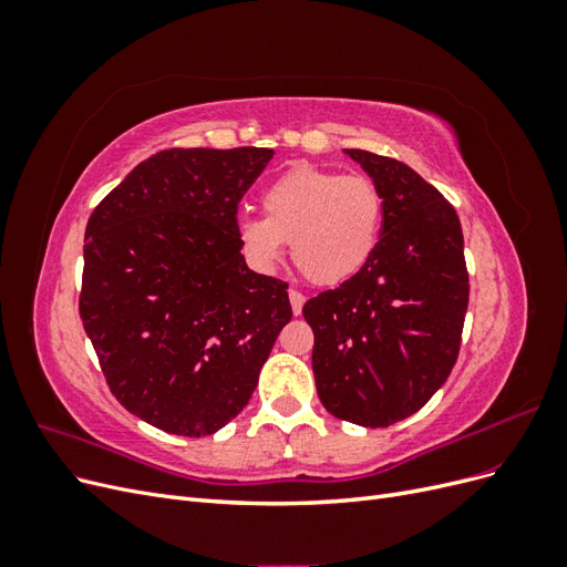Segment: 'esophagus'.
I'll use <instances>...</instances> for the list:
<instances>
[{"label": "esophagus", "mask_w": 567, "mask_h": 567, "mask_svg": "<svg viewBox=\"0 0 567 567\" xmlns=\"http://www.w3.org/2000/svg\"><path fill=\"white\" fill-rule=\"evenodd\" d=\"M288 298H290V307H293V315H300L302 312V305H305V296L300 293V290L290 288L288 290Z\"/></svg>", "instance_id": "34e87169"}]
</instances>
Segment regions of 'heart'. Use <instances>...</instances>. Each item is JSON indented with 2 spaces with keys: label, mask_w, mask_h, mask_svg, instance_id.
<instances>
[{
  "label": "heart",
  "mask_w": 567,
  "mask_h": 567,
  "mask_svg": "<svg viewBox=\"0 0 567 567\" xmlns=\"http://www.w3.org/2000/svg\"><path fill=\"white\" fill-rule=\"evenodd\" d=\"M265 217L238 219L236 236L248 260L271 271L286 244L298 269L319 286L352 279L379 246L383 196L373 179L300 163L262 192Z\"/></svg>",
  "instance_id": "obj_1"
}]
</instances>
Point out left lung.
Segmentation results:
<instances>
[{
    "mask_svg": "<svg viewBox=\"0 0 567 567\" xmlns=\"http://www.w3.org/2000/svg\"><path fill=\"white\" fill-rule=\"evenodd\" d=\"M383 196L371 260L352 279L307 300L312 369L329 414L388 427L447 381L468 310L463 231L450 200L409 165L346 148Z\"/></svg>",
    "mask_w": 567,
    "mask_h": 567,
    "instance_id": "left-lung-1",
    "label": "left lung"
}]
</instances>
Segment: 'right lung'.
<instances>
[{"mask_svg": "<svg viewBox=\"0 0 567 567\" xmlns=\"http://www.w3.org/2000/svg\"><path fill=\"white\" fill-rule=\"evenodd\" d=\"M271 148H167L101 200L84 231L80 319L115 400L184 437L248 404L293 317L288 284L248 269L238 203Z\"/></svg>", "mask_w": 567, "mask_h": 567, "instance_id": "1", "label": "right lung"}]
</instances>
